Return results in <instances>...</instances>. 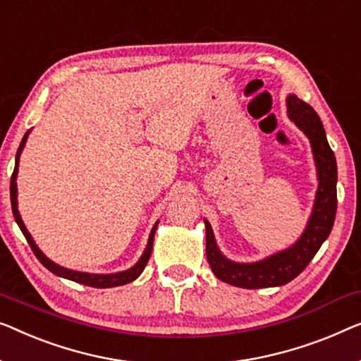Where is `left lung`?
Here are the masks:
<instances>
[{
  "label": "left lung",
  "mask_w": 361,
  "mask_h": 361,
  "mask_svg": "<svg viewBox=\"0 0 361 361\" xmlns=\"http://www.w3.org/2000/svg\"><path fill=\"white\" fill-rule=\"evenodd\" d=\"M286 112L291 122L310 140L317 172L314 205L301 236L290 247L279 250L257 262H234L219 250L212 224L208 219H203L207 231V259L213 274L224 283L239 288H270L296 279L331 234L336 219L337 163L334 151L327 143L321 118L310 104L298 99L295 94L286 97Z\"/></svg>",
  "instance_id": "8db88e82"
}]
</instances>
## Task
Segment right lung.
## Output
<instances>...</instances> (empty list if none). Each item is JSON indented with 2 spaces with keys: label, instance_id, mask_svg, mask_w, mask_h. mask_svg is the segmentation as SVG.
I'll use <instances>...</instances> for the list:
<instances>
[{
  "label": "right lung",
  "instance_id": "obj_1",
  "mask_svg": "<svg viewBox=\"0 0 361 361\" xmlns=\"http://www.w3.org/2000/svg\"><path fill=\"white\" fill-rule=\"evenodd\" d=\"M29 133H30V130H27V133L24 135L23 142H20V145H19L18 154H16V166H14V172L11 176V187H9V190H11V207H13L14 219H16V223H18V226L20 228V231H23L25 239H27L30 249L34 250L35 257L40 260V264L44 265L45 269H49L51 274H55L56 276H61V279L76 281V283H81V285H86V286H94V288H112V286L127 285V283H130V281L137 280L138 276L142 275V271L145 270L146 264H148V260H149L151 250H153V243H154V233H156V228H158L159 221H156L153 229H151L149 238H148V244H146V247L143 250L142 257L138 259V262L135 264L133 267H130L127 270H122V271H116V274H87V271H78V270L61 267V265L55 264L54 260H50L49 257H47V255L39 249V245L35 244L32 236H30V233L27 231V228H25L23 218H20V213L18 210V184H16V179H18L20 153H23L25 142H27Z\"/></svg>",
  "mask_w": 361,
  "mask_h": 361
}]
</instances>
